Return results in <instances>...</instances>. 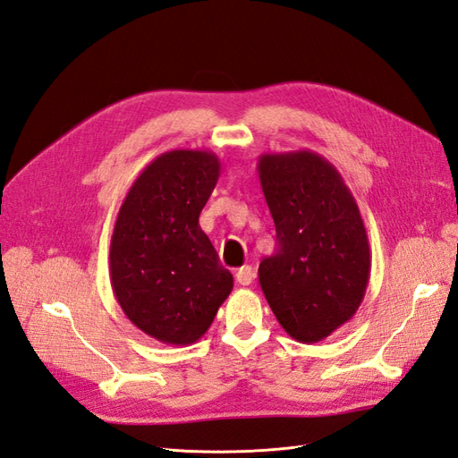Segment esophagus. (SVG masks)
Here are the masks:
<instances>
[{
  "label": "esophagus",
  "instance_id": "1",
  "mask_svg": "<svg viewBox=\"0 0 458 458\" xmlns=\"http://www.w3.org/2000/svg\"><path fill=\"white\" fill-rule=\"evenodd\" d=\"M254 276H256V273H254V269H252L250 266H244V267H241L237 273H234V279H237V283L242 284V286L252 284Z\"/></svg>",
  "mask_w": 458,
  "mask_h": 458
}]
</instances>
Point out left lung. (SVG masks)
I'll list each match as a JSON object with an SVG mask.
<instances>
[{"label":"left lung","instance_id":"1","mask_svg":"<svg viewBox=\"0 0 458 458\" xmlns=\"http://www.w3.org/2000/svg\"><path fill=\"white\" fill-rule=\"evenodd\" d=\"M258 175L276 231L259 286L276 321L301 344L321 342L361 306L370 248L340 172L313 150L266 152Z\"/></svg>","mask_w":458,"mask_h":458}]
</instances>
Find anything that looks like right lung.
<instances>
[{"instance_id":"obj_1","label":"right lung","mask_w":458,"mask_h":458,"mask_svg":"<svg viewBox=\"0 0 458 458\" xmlns=\"http://www.w3.org/2000/svg\"><path fill=\"white\" fill-rule=\"evenodd\" d=\"M219 168L212 150H168L137 175L120 206L110 284L130 321L158 342H199L233 290L199 225Z\"/></svg>"}]
</instances>
